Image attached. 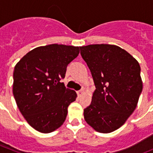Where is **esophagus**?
<instances>
[{"instance_id": "esophagus-1", "label": "esophagus", "mask_w": 153, "mask_h": 153, "mask_svg": "<svg viewBox=\"0 0 153 153\" xmlns=\"http://www.w3.org/2000/svg\"><path fill=\"white\" fill-rule=\"evenodd\" d=\"M83 90H79V91H77L78 96H81L82 94H83Z\"/></svg>"}]
</instances>
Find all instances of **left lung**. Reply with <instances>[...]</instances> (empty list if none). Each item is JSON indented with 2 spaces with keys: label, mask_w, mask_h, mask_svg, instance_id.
<instances>
[{
  "label": "left lung",
  "mask_w": 153,
  "mask_h": 153,
  "mask_svg": "<svg viewBox=\"0 0 153 153\" xmlns=\"http://www.w3.org/2000/svg\"><path fill=\"white\" fill-rule=\"evenodd\" d=\"M79 49L96 86L91 104L83 111L85 120L97 132H113L137 106L143 90L140 64L118 46L92 44Z\"/></svg>",
  "instance_id": "8db88e82"
}]
</instances>
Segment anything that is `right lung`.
<instances>
[{
    "mask_svg": "<svg viewBox=\"0 0 153 153\" xmlns=\"http://www.w3.org/2000/svg\"><path fill=\"white\" fill-rule=\"evenodd\" d=\"M79 53V47L50 44L32 50L16 64L13 97L23 117L38 132L49 133L61 126L76 100V93L61 79Z\"/></svg>",
    "mask_w": 153,
    "mask_h": 153,
    "instance_id": "obj_1",
    "label": "right lung"
}]
</instances>
